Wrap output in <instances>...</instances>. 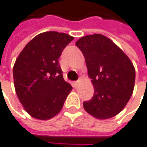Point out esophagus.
<instances>
[{"label": "esophagus", "mask_w": 147, "mask_h": 147, "mask_svg": "<svg viewBox=\"0 0 147 147\" xmlns=\"http://www.w3.org/2000/svg\"><path fill=\"white\" fill-rule=\"evenodd\" d=\"M79 83H80V81H76V82H75L73 83L74 86H75V87H76V86H77V85H78Z\"/></svg>", "instance_id": "1"}]
</instances>
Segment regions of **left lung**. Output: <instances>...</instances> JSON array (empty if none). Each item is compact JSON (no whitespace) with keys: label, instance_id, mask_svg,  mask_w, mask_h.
Returning <instances> with one entry per match:
<instances>
[{"label":"left lung","instance_id":"obj_1","mask_svg":"<svg viewBox=\"0 0 147 147\" xmlns=\"http://www.w3.org/2000/svg\"><path fill=\"white\" fill-rule=\"evenodd\" d=\"M76 45L85 57L94 86L93 97L84 101V109L100 120L117 116L133 93L136 71L132 62L111 40L100 34L83 36Z\"/></svg>","mask_w":147,"mask_h":147}]
</instances>
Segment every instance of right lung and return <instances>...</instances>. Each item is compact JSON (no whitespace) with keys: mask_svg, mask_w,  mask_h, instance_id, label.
Wrapping results in <instances>:
<instances>
[{"mask_svg":"<svg viewBox=\"0 0 147 147\" xmlns=\"http://www.w3.org/2000/svg\"><path fill=\"white\" fill-rule=\"evenodd\" d=\"M73 36L47 31L24 47L13 67L15 90L24 109L32 117L49 120L57 115L72 90L65 82L59 57Z\"/></svg>","mask_w":147,"mask_h":147,"instance_id":"add662e5","label":"right lung"}]
</instances>
